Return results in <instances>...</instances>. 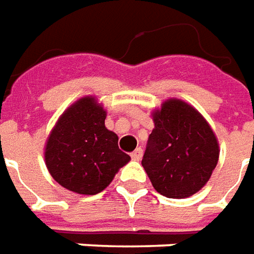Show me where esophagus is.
<instances>
[{
	"label": "esophagus",
	"instance_id": "obj_1",
	"mask_svg": "<svg viewBox=\"0 0 254 254\" xmlns=\"http://www.w3.org/2000/svg\"><path fill=\"white\" fill-rule=\"evenodd\" d=\"M131 157H132L134 160H141V157H142V149H141V148H137V149L131 153Z\"/></svg>",
	"mask_w": 254,
	"mask_h": 254
}]
</instances>
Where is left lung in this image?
I'll use <instances>...</instances> for the list:
<instances>
[{"mask_svg": "<svg viewBox=\"0 0 254 254\" xmlns=\"http://www.w3.org/2000/svg\"><path fill=\"white\" fill-rule=\"evenodd\" d=\"M152 116L155 128L142 157L150 183L166 197L192 196L217 166V138L204 117L181 99H167Z\"/></svg>", "mask_w": 254, "mask_h": 254, "instance_id": "obj_1", "label": "left lung"}]
</instances>
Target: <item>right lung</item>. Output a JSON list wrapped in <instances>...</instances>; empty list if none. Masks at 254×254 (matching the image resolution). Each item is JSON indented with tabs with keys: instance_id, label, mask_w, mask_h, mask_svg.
Here are the masks:
<instances>
[{
	"instance_id": "1",
	"label": "right lung",
	"mask_w": 254,
	"mask_h": 254,
	"mask_svg": "<svg viewBox=\"0 0 254 254\" xmlns=\"http://www.w3.org/2000/svg\"><path fill=\"white\" fill-rule=\"evenodd\" d=\"M106 110L84 97L64 110L45 145V164L66 190L95 195L112 183L130 156L119 149V137L105 127Z\"/></svg>"
}]
</instances>
